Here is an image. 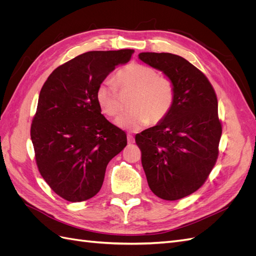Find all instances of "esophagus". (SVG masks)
<instances>
[{
  "instance_id": "34e87169",
  "label": "esophagus",
  "mask_w": 256,
  "mask_h": 256,
  "mask_svg": "<svg viewBox=\"0 0 256 256\" xmlns=\"http://www.w3.org/2000/svg\"><path fill=\"white\" fill-rule=\"evenodd\" d=\"M127 141H128V143H129V144H132V143L134 142V136L128 134V136H127Z\"/></svg>"
}]
</instances>
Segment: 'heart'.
I'll return each mask as SVG.
<instances>
[{
	"instance_id": "1",
	"label": "heart",
	"mask_w": 256,
	"mask_h": 256,
	"mask_svg": "<svg viewBox=\"0 0 256 256\" xmlns=\"http://www.w3.org/2000/svg\"><path fill=\"white\" fill-rule=\"evenodd\" d=\"M122 94L131 92L130 111L116 120V125L125 130H138L146 124L164 120L172 109L175 88L172 80L158 76L152 67L132 63L122 68L112 79L104 80L96 90V102L108 118H115L122 110Z\"/></svg>"
}]
</instances>
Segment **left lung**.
<instances>
[{
  "instance_id": "left-lung-1",
  "label": "left lung",
  "mask_w": 256,
  "mask_h": 256,
  "mask_svg": "<svg viewBox=\"0 0 256 256\" xmlns=\"http://www.w3.org/2000/svg\"><path fill=\"white\" fill-rule=\"evenodd\" d=\"M138 58L172 80L175 99L166 118L136 136L150 190L176 200L196 192L219 154L222 125L218 100L206 76L172 53L142 52Z\"/></svg>"
}]
</instances>
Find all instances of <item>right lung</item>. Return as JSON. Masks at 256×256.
<instances>
[{"instance_id":"right-lung-1","label":"right lung","mask_w":256,"mask_h":256,"mask_svg":"<svg viewBox=\"0 0 256 256\" xmlns=\"http://www.w3.org/2000/svg\"><path fill=\"white\" fill-rule=\"evenodd\" d=\"M134 51H90L54 69L42 85L30 126L36 164L50 188L68 202L102 189L110 160L127 145L125 131L102 114L96 90Z\"/></svg>"}]
</instances>
